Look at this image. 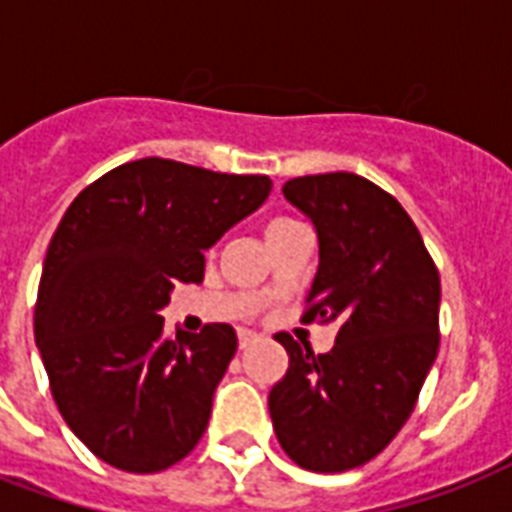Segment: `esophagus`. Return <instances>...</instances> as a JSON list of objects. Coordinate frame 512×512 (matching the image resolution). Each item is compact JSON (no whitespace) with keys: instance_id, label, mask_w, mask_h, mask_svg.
Instances as JSON below:
<instances>
[{"instance_id":"1","label":"esophagus","mask_w":512,"mask_h":512,"mask_svg":"<svg viewBox=\"0 0 512 512\" xmlns=\"http://www.w3.org/2000/svg\"><path fill=\"white\" fill-rule=\"evenodd\" d=\"M255 340H257V332H252V329H239V348L241 350H247Z\"/></svg>"}]
</instances>
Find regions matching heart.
Returning a JSON list of instances; mask_svg holds the SVG:
<instances>
[{"instance_id": "b5f03b06", "label": "heart", "mask_w": 512, "mask_h": 512, "mask_svg": "<svg viewBox=\"0 0 512 512\" xmlns=\"http://www.w3.org/2000/svg\"><path fill=\"white\" fill-rule=\"evenodd\" d=\"M289 223H297V220H292V217H273V220H268V225H265V236L273 231H279V228H284V225Z\"/></svg>"}]
</instances>
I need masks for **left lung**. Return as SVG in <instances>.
<instances>
[{
  "label": "left lung",
  "instance_id": "1",
  "mask_svg": "<svg viewBox=\"0 0 512 512\" xmlns=\"http://www.w3.org/2000/svg\"><path fill=\"white\" fill-rule=\"evenodd\" d=\"M319 233V271L303 324H337L335 348L313 353L287 332L289 369L268 396L273 430L313 473L358 468L404 428L438 353L441 279L406 209L353 172L284 183Z\"/></svg>",
  "mask_w": 512,
  "mask_h": 512
}]
</instances>
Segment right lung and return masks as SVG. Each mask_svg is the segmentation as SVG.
<instances>
[{"mask_svg":"<svg viewBox=\"0 0 512 512\" xmlns=\"http://www.w3.org/2000/svg\"><path fill=\"white\" fill-rule=\"evenodd\" d=\"M271 185L148 156L87 185L52 233L36 348L60 417L108 465L159 473L204 436L236 332L207 324L170 335L159 311L175 284L204 279V249Z\"/></svg>","mask_w":512,"mask_h":512,"instance_id":"1","label":"right lung"}]
</instances>
